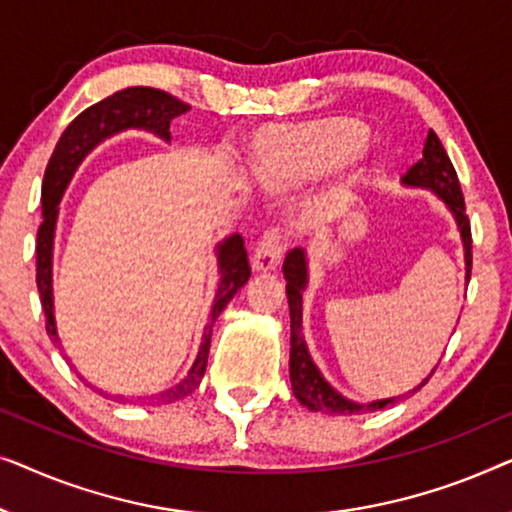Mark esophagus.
Returning <instances> with one entry per match:
<instances>
[{
	"label": "esophagus",
	"mask_w": 512,
	"mask_h": 512,
	"mask_svg": "<svg viewBox=\"0 0 512 512\" xmlns=\"http://www.w3.org/2000/svg\"><path fill=\"white\" fill-rule=\"evenodd\" d=\"M280 257H283V236H280L278 229H271L257 243L253 253V269L273 271L280 264Z\"/></svg>",
	"instance_id": "obj_1"
}]
</instances>
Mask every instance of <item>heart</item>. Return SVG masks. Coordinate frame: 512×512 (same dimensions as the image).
Listing matches in <instances>:
<instances>
[{"label": "heart", "instance_id": "b5f03b06", "mask_svg": "<svg viewBox=\"0 0 512 512\" xmlns=\"http://www.w3.org/2000/svg\"><path fill=\"white\" fill-rule=\"evenodd\" d=\"M366 148V134L352 125L301 129L264 141L257 150V178L271 190H290L341 174Z\"/></svg>", "mask_w": 512, "mask_h": 512}]
</instances>
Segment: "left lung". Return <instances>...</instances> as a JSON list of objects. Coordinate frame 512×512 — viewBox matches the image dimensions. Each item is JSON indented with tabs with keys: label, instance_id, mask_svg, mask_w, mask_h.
<instances>
[{
	"label": "left lung",
	"instance_id": "left-lung-1",
	"mask_svg": "<svg viewBox=\"0 0 512 512\" xmlns=\"http://www.w3.org/2000/svg\"><path fill=\"white\" fill-rule=\"evenodd\" d=\"M403 187H420V190H429L443 201L448 208L455 225L462 236L464 246V266H466V285L471 278V222L466 215L462 187L457 181V171L452 167L448 153H445L443 143L438 141V136L431 132L424 141L422 160L413 164L406 174L401 176ZM283 276L287 280V304H290V383L294 397L299 399L301 406H306L313 413H329V415H357V413H373V410L387 408L392 403H397L401 397L390 399H376L369 403L352 401L343 397L336 387L327 383V378L322 376V371L315 366L311 352H308L306 338H304V292L308 287V255L304 248H294L292 253H287L283 264ZM434 373V369H431ZM431 373L422 380L415 390L406 394H413L431 378ZM403 394V397H406Z\"/></svg>",
	"mask_w": 512,
	"mask_h": 512
}]
</instances>
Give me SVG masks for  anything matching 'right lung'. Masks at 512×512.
I'll use <instances>...</instances> for the list:
<instances>
[{"label": "right lung", "mask_w": 512, "mask_h": 512, "mask_svg": "<svg viewBox=\"0 0 512 512\" xmlns=\"http://www.w3.org/2000/svg\"><path fill=\"white\" fill-rule=\"evenodd\" d=\"M190 111V106L181 99L167 95V92L155 88H127L115 92V95L102 99L90 109H85L71 125L64 129L60 141L50 155L46 174L41 185V215L43 222L37 234V287L41 294L43 315H46V331L57 343V322H55V297H53V253H55V229L57 215H60V201L67 192L71 178L81 167L85 157L111 136L127 132V129H143V132L155 134L157 139L171 141L169 125L171 120ZM218 257V290H215L211 313L201 334V343L197 357L190 371L178 380L176 385L167 387L160 394H153L157 403H176L185 399L187 394L197 390L201 378H204L208 350H211L213 325L225 311L234 294L248 283L250 264L246 248H243L241 234H232L215 246Z\"/></svg>", "instance_id": "right-lung-1"}]
</instances>
